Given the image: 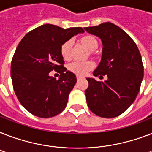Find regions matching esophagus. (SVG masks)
Here are the masks:
<instances>
[{
    "mask_svg": "<svg viewBox=\"0 0 152 152\" xmlns=\"http://www.w3.org/2000/svg\"><path fill=\"white\" fill-rule=\"evenodd\" d=\"M83 77L81 76H79V75H76V79H77V80H80L81 79H83Z\"/></svg>",
    "mask_w": 152,
    "mask_h": 152,
    "instance_id": "34e87169",
    "label": "esophagus"
}]
</instances>
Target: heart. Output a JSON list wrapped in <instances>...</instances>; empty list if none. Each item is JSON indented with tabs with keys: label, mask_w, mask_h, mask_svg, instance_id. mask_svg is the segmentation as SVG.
Segmentation results:
<instances>
[{
	"label": "heart",
	"mask_w": 152,
	"mask_h": 152,
	"mask_svg": "<svg viewBox=\"0 0 152 152\" xmlns=\"http://www.w3.org/2000/svg\"><path fill=\"white\" fill-rule=\"evenodd\" d=\"M80 41L88 47L90 50H95L98 47V41L96 38L91 34L84 35L80 39ZM72 40L69 39L64 42L61 46V54L63 59L69 61L72 57ZM94 68V64L91 61H73L69 64L68 69L70 72L79 75L84 76Z\"/></svg>",
	"instance_id": "heart-1"
}]
</instances>
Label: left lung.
<instances>
[{"label": "left lung", "mask_w": 152, "mask_h": 152, "mask_svg": "<svg viewBox=\"0 0 152 152\" xmlns=\"http://www.w3.org/2000/svg\"><path fill=\"white\" fill-rule=\"evenodd\" d=\"M88 33L99 37L102 55L93 75H106V81L88 78L86 100L90 110L102 118L121 115L136 99L144 77V65L137 44L117 25L106 22L84 27Z\"/></svg>", "instance_id": "left-lung-1"}]
</instances>
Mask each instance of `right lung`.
I'll list each match as a JSON object with an SVG mask.
<instances>
[{
	"instance_id": "right-lung-1",
	"label": "right lung",
	"mask_w": 152,
	"mask_h": 152,
	"mask_svg": "<svg viewBox=\"0 0 152 152\" xmlns=\"http://www.w3.org/2000/svg\"><path fill=\"white\" fill-rule=\"evenodd\" d=\"M80 32L84 31L80 27L44 24L28 32L18 45L11 63L13 89L33 115L52 118L65 108L76 78L64 67L61 46ZM53 70L60 73L58 80L49 76Z\"/></svg>"
}]
</instances>
